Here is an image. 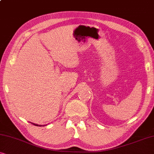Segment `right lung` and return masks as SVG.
<instances>
[{"instance_id": "add662e5", "label": "right lung", "mask_w": 154, "mask_h": 154, "mask_svg": "<svg viewBox=\"0 0 154 154\" xmlns=\"http://www.w3.org/2000/svg\"><path fill=\"white\" fill-rule=\"evenodd\" d=\"M32 124H33L35 125H37V126H42V125H38V124H35V123H31Z\"/></svg>"}]
</instances>
